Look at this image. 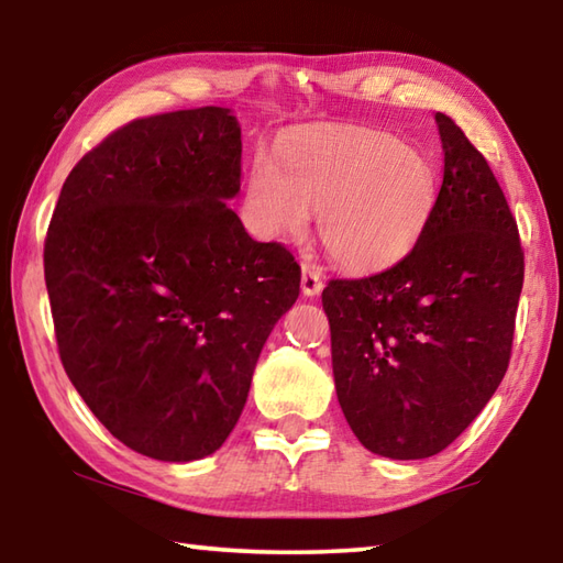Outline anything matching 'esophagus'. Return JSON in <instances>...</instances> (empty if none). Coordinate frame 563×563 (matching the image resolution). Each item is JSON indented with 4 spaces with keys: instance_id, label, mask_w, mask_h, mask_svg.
<instances>
[{
    "instance_id": "esophagus-1",
    "label": "esophagus",
    "mask_w": 563,
    "mask_h": 563,
    "mask_svg": "<svg viewBox=\"0 0 563 563\" xmlns=\"http://www.w3.org/2000/svg\"><path fill=\"white\" fill-rule=\"evenodd\" d=\"M300 288H302V295H308V298H316V295H320V290H322V275H320V271L316 268V265L302 263Z\"/></svg>"
}]
</instances>
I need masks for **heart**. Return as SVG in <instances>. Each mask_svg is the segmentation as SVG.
<instances>
[{"label": "heart", "instance_id": "heart-1", "mask_svg": "<svg viewBox=\"0 0 563 563\" xmlns=\"http://www.w3.org/2000/svg\"><path fill=\"white\" fill-rule=\"evenodd\" d=\"M440 176L422 148L375 129L300 136L258 156L247 174L243 216L261 241H292L318 213L330 258L377 271L412 251L434 213Z\"/></svg>", "mask_w": 563, "mask_h": 563}]
</instances>
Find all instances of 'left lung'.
Wrapping results in <instances>:
<instances>
[{
  "instance_id": "8db88e82",
  "label": "left lung",
  "mask_w": 563,
  "mask_h": 563,
  "mask_svg": "<svg viewBox=\"0 0 563 563\" xmlns=\"http://www.w3.org/2000/svg\"><path fill=\"white\" fill-rule=\"evenodd\" d=\"M434 119L444 178L422 238L393 268L322 290L340 407L389 460L440 454L497 393L523 283L517 218L487 158Z\"/></svg>"
}]
</instances>
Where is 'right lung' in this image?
<instances>
[{
    "label": "right lung",
    "mask_w": 563,
    "mask_h": 563,
    "mask_svg": "<svg viewBox=\"0 0 563 563\" xmlns=\"http://www.w3.org/2000/svg\"><path fill=\"white\" fill-rule=\"evenodd\" d=\"M231 109L117 129L64 180L44 241L62 365L99 422L161 462L213 454L251 389L300 265L245 233Z\"/></svg>",
    "instance_id": "add662e5"
}]
</instances>
